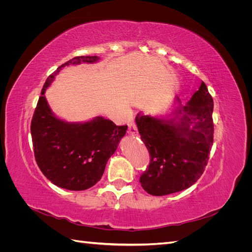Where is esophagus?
Listing matches in <instances>:
<instances>
[{"label":"esophagus","instance_id":"1","mask_svg":"<svg viewBox=\"0 0 252 252\" xmlns=\"http://www.w3.org/2000/svg\"><path fill=\"white\" fill-rule=\"evenodd\" d=\"M127 132L129 134H131V135H135L136 134V127H135L133 122H130V123L128 124V130H127Z\"/></svg>","mask_w":252,"mask_h":252}]
</instances>
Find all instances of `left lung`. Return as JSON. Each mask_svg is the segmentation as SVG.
<instances>
[{
    "instance_id": "8db88e82",
    "label": "left lung",
    "mask_w": 252,
    "mask_h": 252,
    "mask_svg": "<svg viewBox=\"0 0 252 252\" xmlns=\"http://www.w3.org/2000/svg\"><path fill=\"white\" fill-rule=\"evenodd\" d=\"M212 111V96L202 82L187 105H180L168 119L138 113L136 126L150 156L140 178L145 191L157 196L170 194L201 178L213 143Z\"/></svg>"
}]
</instances>
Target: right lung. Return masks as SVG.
<instances>
[{
    "label": "right lung",
    "mask_w": 252,
    "mask_h": 252,
    "mask_svg": "<svg viewBox=\"0 0 252 252\" xmlns=\"http://www.w3.org/2000/svg\"><path fill=\"white\" fill-rule=\"evenodd\" d=\"M96 56L75 57L61 65L45 82L32 120L35 162L53 184L68 190H85L101 180L106 164L117 150L127 125L97 117L86 123H66L53 116L46 98V88L57 73L69 64L94 63Z\"/></svg>",
    "instance_id": "right-lung-1"
}]
</instances>
